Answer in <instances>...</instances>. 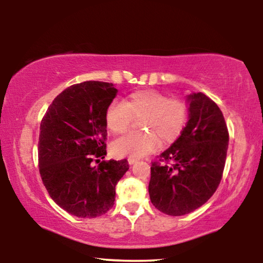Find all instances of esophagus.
I'll return each mask as SVG.
<instances>
[{"mask_svg": "<svg viewBox=\"0 0 263 263\" xmlns=\"http://www.w3.org/2000/svg\"><path fill=\"white\" fill-rule=\"evenodd\" d=\"M127 161H128V163H130V164H133L135 162H137V159H135V158H128Z\"/></svg>", "mask_w": 263, "mask_h": 263, "instance_id": "34e87169", "label": "esophagus"}]
</instances>
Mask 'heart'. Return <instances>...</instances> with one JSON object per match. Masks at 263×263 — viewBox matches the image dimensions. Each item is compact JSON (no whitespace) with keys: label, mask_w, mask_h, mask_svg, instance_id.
Masks as SVG:
<instances>
[{"label":"heart","mask_w":263,"mask_h":263,"mask_svg":"<svg viewBox=\"0 0 263 263\" xmlns=\"http://www.w3.org/2000/svg\"><path fill=\"white\" fill-rule=\"evenodd\" d=\"M140 117V127L149 132L130 133L116 139L111 146L116 157L144 158L160 147L158 136L166 144L175 141L188 121V106L157 90L136 91L124 103L111 102L105 110V125L110 132L121 135L127 131L133 118Z\"/></svg>","instance_id":"1"}]
</instances>
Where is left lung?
<instances>
[{"label": "left lung", "mask_w": 263, "mask_h": 263, "mask_svg": "<svg viewBox=\"0 0 263 263\" xmlns=\"http://www.w3.org/2000/svg\"><path fill=\"white\" fill-rule=\"evenodd\" d=\"M189 121L181 136L153 162L148 185L153 205L169 216L202 206L220 183L229 131L218 105L203 92L186 95Z\"/></svg>", "instance_id": "left-lung-1"}]
</instances>
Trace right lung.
I'll use <instances>...</instances> for the list:
<instances>
[{
  "mask_svg": "<svg viewBox=\"0 0 263 263\" xmlns=\"http://www.w3.org/2000/svg\"><path fill=\"white\" fill-rule=\"evenodd\" d=\"M118 90L112 83L86 81L58 95L41 123L39 173L48 195L73 216L95 218L115 204L116 184L128 171L126 159L106 155L105 110ZM100 161V160H99Z\"/></svg>",
  "mask_w": 263,
  "mask_h": 263,
  "instance_id": "right-lung-1",
  "label": "right lung"
}]
</instances>
